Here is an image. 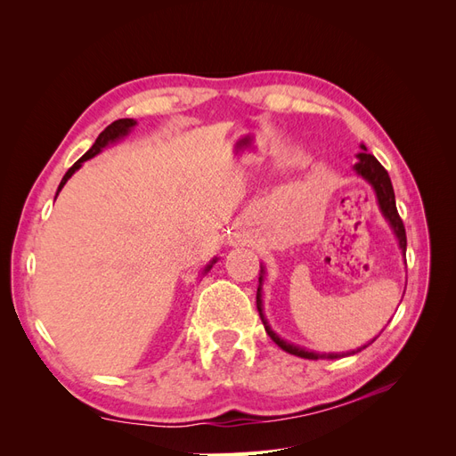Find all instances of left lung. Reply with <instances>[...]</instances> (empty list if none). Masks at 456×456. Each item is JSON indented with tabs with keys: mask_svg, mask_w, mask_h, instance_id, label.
<instances>
[{
	"mask_svg": "<svg viewBox=\"0 0 456 456\" xmlns=\"http://www.w3.org/2000/svg\"><path fill=\"white\" fill-rule=\"evenodd\" d=\"M362 151H357L355 158V165H354V173L357 176H362L365 183L370 184L372 191H375L377 196V203H379V209L384 216L386 223H388V226L392 228L394 236L397 240V247L402 249V253L405 255L407 251V236H405V226L402 223V218H399V213L395 209V194H394V186H392V181L388 176V171H386L382 165L379 163V159L369 154L365 144H360ZM265 278H266V266L260 265V278H258V289H256V310H258V315L262 320V325H265L268 337L278 344V346L281 350H285L287 354L291 355H298V357H305V360H338V357H346V355H354L357 352L365 350L369 344L375 342V338L369 340L367 344H363L362 348H355V350H350V352H342V354H325V352H314V350H308L305 346H298V344H293L289 342L285 338H281L275 330L270 327L266 315H265V305H262V285H265Z\"/></svg>",
	"mask_w": 456,
	"mask_h": 456,
	"instance_id": "8db88e82",
	"label": "left lung"
}]
</instances>
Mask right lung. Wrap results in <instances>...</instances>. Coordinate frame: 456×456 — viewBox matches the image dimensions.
<instances>
[{
  "label": "right lung",
  "instance_id": "right-lung-1",
  "mask_svg": "<svg viewBox=\"0 0 456 456\" xmlns=\"http://www.w3.org/2000/svg\"><path fill=\"white\" fill-rule=\"evenodd\" d=\"M134 126H136V121L134 119H131V118H126V119H118V121H114V123H110V126L99 134V139L94 141V144L86 151L84 156H81L70 169L66 171V175L62 176V181H61V184H59V190H57V194H54V200H57V196L61 194V190L64 188V184L70 181L72 178V175L76 173V171H79L81 169V165H84V161H87V159H91V158H94V156H99L101 151L104 150V148H108L110 144H116V142H119L121 139H126V136H129L131 134V131L134 129ZM216 256L215 258H211L209 260V265H205V268L201 270V275H205L207 272H209L211 268H213V265H216Z\"/></svg>",
  "mask_w": 456,
  "mask_h": 456
}]
</instances>
